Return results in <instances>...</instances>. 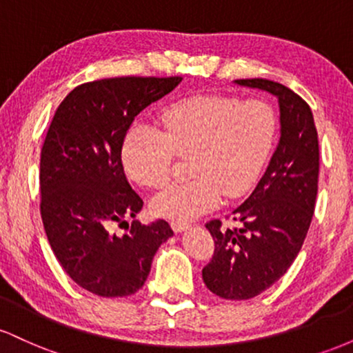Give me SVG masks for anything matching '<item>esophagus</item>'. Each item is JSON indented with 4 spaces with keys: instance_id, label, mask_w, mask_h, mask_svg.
<instances>
[{
    "instance_id": "esophagus-1",
    "label": "esophagus",
    "mask_w": 353,
    "mask_h": 353,
    "mask_svg": "<svg viewBox=\"0 0 353 353\" xmlns=\"http://www.w3.org/2000/svg\"><path fill=\"white\" fill-rule=\"evenodd\" d=\"M171 228L174 232H182V230H185L189 228L188 222H181V221H172L171 222Z\"/></svg>"
}]
</instances>
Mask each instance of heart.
<instances>
[{
    "label": "heart",
    "instance_id": "obj_1",
    "mask_svg": "<svg viewBox=\"0 0 353 353\" xmlns=\"http://www.w3.org/2000/svg\"><path fill=\"white\" fill-rule=\"evenodd\" d=\"M163 131L134 124L124 137L125 172L145 188L169 179L176 156H188L192 179L172 182L152 199L161 217L190 221L216 209L224 196L237 199L254 188L277 139L274 108L261 99L192 96L161 114Z\"/></svg>",
    "mask_w": 353,
    "mask_h": 353
}]
</instances>
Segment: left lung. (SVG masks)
Segmentation results:
<instances>
[{"instance_id":"1","label":"left lung","mask_w":353,"mask_h":353,"mask_svg":"<svg viewBox=\"0 0 353 353\" xmlns=\"http://www.w3.org/2000/svg\"><path fill=\"white\" fill-rule=\"evenodd\" d=\"M279 99L281 141L257 188L234 210L241 228L205 224L214 255L202 269L212 294L247 301L262 294L289 270L310 228L319 188V139L309 104L292 89L269 79H236Z\"/></svg>"}]
</instances>
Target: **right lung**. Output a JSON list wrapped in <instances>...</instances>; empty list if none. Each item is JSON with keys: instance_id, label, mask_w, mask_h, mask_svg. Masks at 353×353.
I'll return each mask as SVG.
<instances>
[{"instance_id": "obj_1", "label": "right lung", "mask_w": 353, "mask_h": 353, "mask_svg": "<svg viewBox=\"0 0 353 353\" xmlns=\"http://www.w3.org/2000/svg\"><path fill=\"white\" fill-rule=\"evenodd\" d=\"M181 81L123 76L84 83L63 99L48 129L39 163L44 230L66 274L101 297L137 292L154 254L174 234L163 219L132 221L124 236L111 228L143 209L121 161L125 132Z\"/></svg>"}]
</instances>
